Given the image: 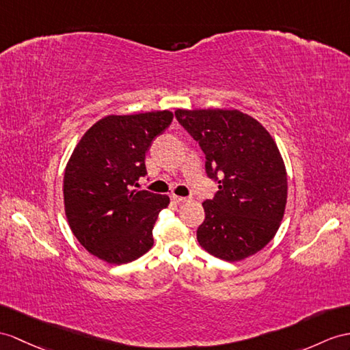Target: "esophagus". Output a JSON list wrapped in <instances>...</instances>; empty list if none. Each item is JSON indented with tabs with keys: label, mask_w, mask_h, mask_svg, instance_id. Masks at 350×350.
<instances>
[{
	"label": "esophagus",
	"mask_w": 350,
	"mask_h": 350,
	"mask_svg": "<svg viewBox=\"0 0 350 350\" xmlns=\"http://www.w3.org/2000/svg\"><path fill=\"white\" fill-rule=\"evenodd\" d=\"M170 199H172V202H174V203H184V202L189 200L187 198H184V196H176V194H172V196H170Z\"/></svg>",
	"instance_id": "esophagus-1"
}]
</instances>
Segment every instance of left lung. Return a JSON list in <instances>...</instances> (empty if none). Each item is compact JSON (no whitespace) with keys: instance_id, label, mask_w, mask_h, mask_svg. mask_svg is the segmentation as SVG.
<instances>
[{"instance_id":"obj_1","label":"left lung","mask_w":350,"mask_h":350,"mask_svg":"<svg viewBox=\"0 0 350 350\" xmlns=\"http://www.w3.org/2000/svg\"><path fill=\"white\" fill-rule=\"evenodd\" d=\"M175 116L219 184L215 198L202 203L200 246L232 262L257 254L275 237L286 206V169L275 139L239 109H176Z\"/></svg>"}]
</instances>
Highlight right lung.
<instances>
[{
	"mask_svg": "<svg viewBox=\"0 0 350 350\" xmlns=\"http://www.w3.org/2000/svg\"><path fill=\"white\" fill-rule=\"evenodd\" d=\"M172 111L107 116L81 136L64 175L65 215L84 248L109 264L131 262L151 250L152 227L167 196L136 190L147 174L151 141Z\"/></svg>",
	"mask_w": 350,
	"mask_h": 350,
	"instance_id": "obj_1",
	"label": "right lung"
}]
</instances>
